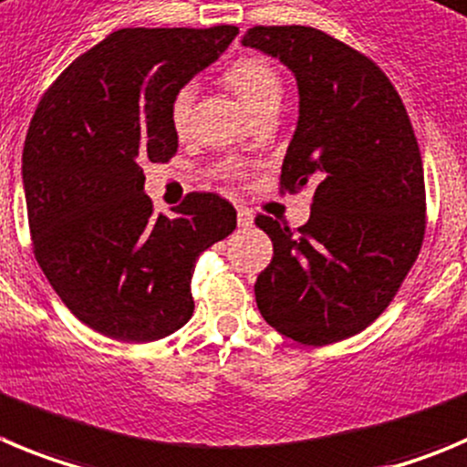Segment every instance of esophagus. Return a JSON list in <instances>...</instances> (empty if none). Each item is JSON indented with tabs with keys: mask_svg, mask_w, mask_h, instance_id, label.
I'll return each instance as SVG.
<instances>
[{
	"mask_svg": "<svg viewBox=\"0 0 467 467\" xmlns=\"http://www.w3.org/2000/svg\"><path fill=\"white\" fill-rule=\"evenodd\" d=\"M254 212H251V209L248 207H239L237 209V223H239V228H251V225H254Z\"/></svg>",
	"mask_w": 467,
	"mask_h": 467,
	"instance_id": "34e87169",
	"label": "esophagus"
}]
</instances>
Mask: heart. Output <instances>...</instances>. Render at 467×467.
<instances>
[{
    "mask_svg": "<svg viewBox=\"0 0 467 467\" xmlns=\"http://www.w3.org/2000/svg\"><path fill=\"white\" fill-rule=\"evenodd\" d=\"M225 82L237 91L239 99H242L254 112L269 106V103L281 101V76H278V71L274 68V64L260 55H246L234 59V62L225 68ZM193 99V82L182 85L180 89L174 91L172 99H170V124H172V129L177 130V133H184V130L189 129ZM225 170H228V172H237L239 165L230 163Z\"/></svg>",
    "mask_w": 467,
    "mask_h": 467,
    "instance_id": "obj_1",
    "label": "heart"
}]
</instances>
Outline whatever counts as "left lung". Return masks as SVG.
Here are the masks:
<instances>
[{
    "mask_svg": "<svg viewBox=\"0 0 467 467\" xmlns=\"http://www.w3.org/2000/svg\"><path fill=\"white\" fill-rule=\"evenodd\" d=\"M242 43L297 78L281 191L316 186L302 228L255 216L274 244L255 302L293 341H343L389 306L424 242V168L410 117L376 62L320 29L254 27Z\"/></svg>",
    "mask_w": 467,
    "mask_h": 467,
    "instance_id": "1",
    "label": "left lung"
}]
</instances>
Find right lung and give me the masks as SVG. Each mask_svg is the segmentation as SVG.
Instances as JSON below:
<instances>
[{"label": "right lung", "mask_w": 467, "mask_h": 467, "mask_svg": "<svg viewBox=\"0 0 467 467\" xmlns=\"http://www.w3.org/2000/svg\"><path fill=\"white\" fill-rule=\"evenodd\" d=\"M239 29H119L43 94L23 151L34 255L68 311L94 332L150 343L193 316L195 260L237 228L216 193L154 213L145 163L177 151L170 99L219 59Z\"/></svg>", "instance_id": "1"}]
</instances>
